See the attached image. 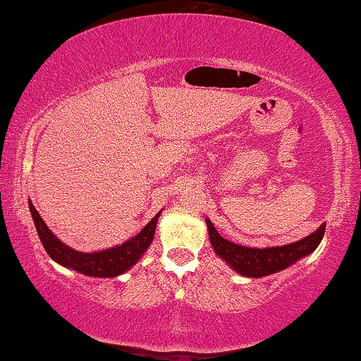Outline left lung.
Wrapping results in <instances>:
<instances>
[{"mask_svg":"<svg viewBox=\"0 0 361 361\" xmlns=\"http://www.w3.org/2000/svg\"><path fill=\"white\" fill-rule=\"evenodd\" d=\"M209 226V235L213 248L218 256L228 262V264L245 277H264L269 274L279 272L282 269L291 266L293 262L301 259L302 256H307L319 247V243L325 234V223L312 234L305 237L302 240L283 247L272 248H250L235 245L229 240L223 239L218 234L215 226L210 219H205Z\"/></svg>","mask_w":361,"mask_h":361,"instance_id":"left-lung-1","label":"left lung"}]
</instances>
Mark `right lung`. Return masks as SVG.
I'll list each match as a JSON object with an SVG mask.
<instances>
[{
  "instance_id": "1",
  "label": "right lung",
  "mask_w": 361,
  "mask_h": 361,
  "mask_svg": "<svg viewBox=\"0 0 361 361\" xmlns=\"http://www.w3.org/2000/svg\"><path fill=\"white\" fill-rule=\"evenodd\" d=\"M30 212L38 231L39 240L42 247L51 258L65 267L75 269V271L90 277H116L124 274L126 271L135 264L146 252V248L151 245L152 237H154L157 218L161 213L151 219L145 228L138 232L130 240L122 243V245L103 250L97 253H81L76 250L70 248L68 245L60 242L56 235L52 234L51 229L47 228L46 223L42 221L38 210L30 200Z\"/></svg>"
}]
</instances>
